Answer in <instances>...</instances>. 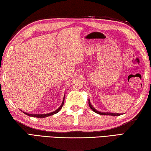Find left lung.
I'll list each match as a JSON object with an SVG mask.
<instances>
[{
	"label": "left lung",
	"mask_w": 151,
	"mask_h": 151,
	"mask_svg": "<svg viewBox=\"0 0 151 151\" xmlns=\"http://www.w3.org/2000/svg\"><path fill=\"white\" fill-rule=\"evenodd\" d=\"M88 105L89 106H90V108L93 110V111L96 112V113L97 114H101V115H111V116H120L121 115V113H113V112H100L99 111H97V110L96 109H94L93 106L92 105V104H91V102H90V100L88 99Z\"/></svg>",
	"instance_id": "8db88e82"
}]
</instances>
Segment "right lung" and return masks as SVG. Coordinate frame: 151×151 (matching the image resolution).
I'll return each mask as SVG.
<instances>
[{
  "instance_id": "obj_1",
  "label": "right lung",
  "mask_w": 151,
  "mask_h": 151,
  "mask_svg": "<svg viewBox=\"0 0 151 151\" xmlns=\"http://www.w3.org/2000/svg\"><path fill=\"white\" fill-rule=\"evenodd\" d=\"M65 95L64 96L62 104H61V105L60 106L59 108L57 109V110H55V111H53L52 112H50V113H47V114H29V113H27V112H25L22 111H22L24 114H27V115H29L30 116L37 117V118H45V117H47V116H49L52 115V114H55L56 113H57L58 111H60V109H62V107H63V104H64V102H65Z\"/></svg>"
}]
</instances>
